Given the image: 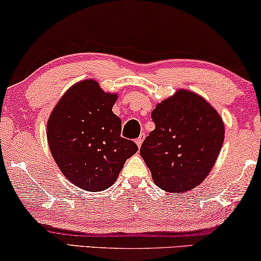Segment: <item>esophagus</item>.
I'll return each mask as SVG.
<instances>
[{
	"label": "esophagus",
	"mask_w": 261,
	"mask_h": 261,
	"mask_svg": "<svg viewBox=\"0 0 261 261\" xmlns=\"http://www.w3.org/2000/svg\"><path fill=\"white\" fill-rule=\"evenodd\" d=\"M144 138H145V135L141 134V136H139V137L136 139V144H137L138 148H141V146H142V143H143V141H144Z\"/></svg>",
	"instance_id": "esophagus-1"
}]
</instances>
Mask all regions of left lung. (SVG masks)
Segmentation results:
<instances>
[{
    "label": "left lung",
    "mask_w": 261,
    "mask_h": 261,
    "mask_svg": "<svg viewBox=\"0 0 261 261\" xmlns=\"http://www.w3.org/2000/svg\"><path fill=\"white\" fill-rule=\"evenodd\" d=\"M151 118L156 127L139 152L153 182L174 194L195 188L209 175L221 150V116L203 97L179 89L156 105Z\"/></svg>",
    "instance_id": "1"
}]
</instances>
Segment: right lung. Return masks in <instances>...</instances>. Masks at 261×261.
<instances>
[{
  "instance_id": "1",
  "label": "right lung",
  "mask_w": 261,
  "mask_h": 261,
  "mask_svg": "<svg viewBox=\"0 0 261 261\" xmlns=\"http://www.w3.org/2000/svg\"><path fill=\"white\" fill-rule=\"evenodd\" d=\"M117 98L94 79L82 80L66 91L47 120V142L59 169L87 192L111 187L138 150L120 137L122 122L112 112Z\"/></svg>"
}]
</instances>
